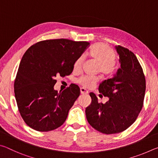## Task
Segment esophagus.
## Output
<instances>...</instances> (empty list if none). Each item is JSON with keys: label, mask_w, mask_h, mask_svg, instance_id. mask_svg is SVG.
Instances as JSON below:
<instances>
[{"label": "esophagus", "mask_w": 158, "mask_h": 158, "mask_svg": "<svg viewBox=\"0 0 158 158\" xmlns=\"http://www.w3.org/2000/svg\"><path fill=\"white\" fill-rule=\"evenodd\" d=\"M80 91H81V94H88L89 93V92H88V90L85 89V88H81L80 89Z\"/></svg>", "instance_id": "obj_1"}]
</instances>
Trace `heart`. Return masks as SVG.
I'll return each instance as SVG.
<instances>
[{
	"label": "heart",
	"mask_w": 158,
	"mask_h": 158,
	"mask_svg": "<svg viewBox=\"0 0 158 158\" xmlns=\"http://www.w3.org/2000/svg\"><path fill=\"white\" fill-rule=\"evenodd\" d=\"M87 55L99 63L98 70L105 76H110L116 69V53L107 44L98 42L90 48ZM84 61V57L79 56L74 63V69H79ZM98 81V78L90 76H84L78 80L83 86L86 88L93 87Z\"/></svg>",
	"instance_id": "obj_1"
}]
</instances>
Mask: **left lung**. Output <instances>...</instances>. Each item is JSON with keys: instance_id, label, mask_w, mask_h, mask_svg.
<instances>
[{"instance_id": "obj_1", "label": "left lung", "mask_w": 158, "mask_h": 158, "mask_svg": "<svg viewBox=\"0 0 158 158\" xmlns=\"http://www.w3.org/2000/svg\"><path fill=\"white\" fill-rule=\"evenodd\" d=\"M115 48L121 67L98 88L109 100L99 103L96 95L90 93L91 103L85 111L89 124L106 135L121 132L134 123L142 109L146 90L145 77L136 56L121 46Z\"/></svg>"}]
</instances>
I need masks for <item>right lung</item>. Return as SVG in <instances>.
<instances>
[{
	"label": "right lung",
	"mask_w": 158,
	"mask_h": 158,
	"mask_svg": "<svg viewBox=\"0 0 158 158\" xmlns=\"http://www.w3.org/2000/svg\"><path fill=\"white\" fill-rule=\"evenodd\" d=\"M89 44L67 39L48 40L32 45L23 56L15 81V95L21 117L32 129L48 132L65 121L80 89L71 84L58 92L55 78L73 73L74 62Z\"/></svg>",
	"instance_id": "1"
}]
</instances>
